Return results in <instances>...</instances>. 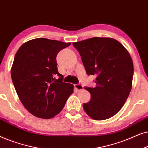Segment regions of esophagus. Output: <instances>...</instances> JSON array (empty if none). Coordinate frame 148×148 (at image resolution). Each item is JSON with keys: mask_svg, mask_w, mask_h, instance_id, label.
<instances>
[{"mask_svg": "<svg viewBox=\"0 0 148 148\" xmlns=\"http://www.w3.org/2000/svg\"><path fill=\"white\" fill-rule=\"evenodd\" d=\"M74 87H75L76 90H80L83 88V86H82L81 84H74Z\"/></svg>", "mask_w": 148, "mask_h": 148, "instance_id": "34e87169", "label": "esophagus"}]
</instances>
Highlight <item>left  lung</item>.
<instances>
[{"label": "left lung", "mask_w": 148, "mask_h": 148, "mask_svg": "<svg viewBox=\"0 0 148 148\" xmlns=\"http://www.w3.org/2000/svg\"><path fill=\"white\" fill-rule=\"evenodd\" d=\"M88 75H95L96 86L84 88L91 99L84 112L96 121L108 119L120 111L132 88L133 64L123 45L111 38H94L73 43Z\"/></svg>", "instance_id": "8db88e82"}]
</instances>
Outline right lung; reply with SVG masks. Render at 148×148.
Returning a JSON list of instances; mask_svg holds the SVG:
<instances>
[{"label":"right lung","instance_id":"add662e5","mask_svg":"<svg viewBox=\"0 0 148 148\" xmlns=\"http://www.w3.org/2000/svg\"><path fill=\"white\" fill-rule=\"evenodd\" d=\"M70 44L35 38L23 43L15 54L11 70L13 85L23 106L35 116L54 117L74 91L73 84L62 81L56 62L59 51Z\"/></svg>","mask_w":148,"mask_h":148}]
</instances>
